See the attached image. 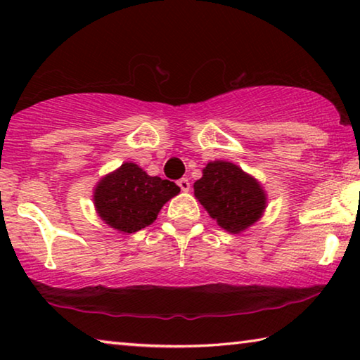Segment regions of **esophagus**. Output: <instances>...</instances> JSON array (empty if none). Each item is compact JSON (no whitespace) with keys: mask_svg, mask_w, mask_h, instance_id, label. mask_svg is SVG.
Segmentation results:
<instances>
[{"mask_svg":"<svg viewBox=\"0 0 360 360\" xmlns=\"http://www.w3.org/2000/svg\"><path fill=\"white\" fill-rule=\"evenodd\" d=\"M178 186L181 187L182 192H188V188H191V182H188L187 178H182L178 181Z\"/></svg>","mask_w":360,"mask_h":360,"instance_id":"esophagus-1","label":"esophagus"}]
</instances>
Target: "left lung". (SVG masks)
<instances>
[{"label": "left lung", "mask_w": 360, "mask_h": 360, "mask_svg": "<svg viewBox=\"0 0 360 360\" xmlns=\"http://www.w3.org/2000/svg\"><path fill=\"white\" fill-rule=\"evenodd\" d=\"M202 173L193 182V195L219 227L241 233L260 221L266 208V192L254 176L225 160L206 163Z\"/></svg>", "instance_id": "1"}]
</instances>
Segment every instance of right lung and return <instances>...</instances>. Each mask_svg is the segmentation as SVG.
Instances as JSON below:
<instances>
[{
	"mask_svg": "<svg viewBox=\"0 0 360 360\" xmlns=\"http://www.w3.org/2000/svg\"><path fill=\"white\" fill-rule=\"evenodd\" d=\"M181 192L172 181L149 176L133 162L108 173L94 188L96 214L122 233H135L155 221L168 200Z\"/></svg>",
	"mask_w": 360,
	"mask_h": 360,
	"instance_id": "1",
	"label": "right lung"
}]
</instances>
